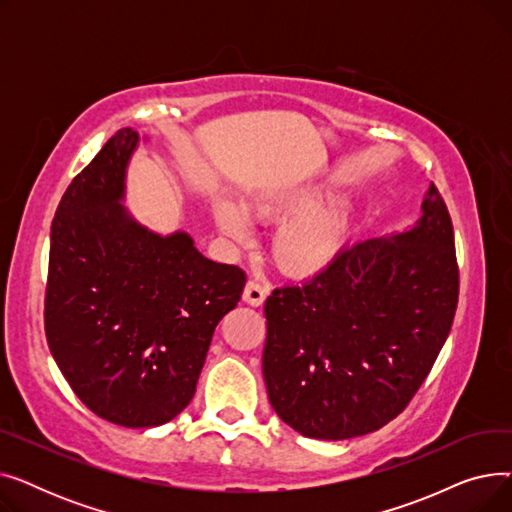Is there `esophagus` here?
Here are the masks:
<instances>
[{"mask_svg": "<svg viewBox=\"0 0 512 512\" xmlns=\"http://www.w3.org/2000/svg\"><path fill=\"white\" fill-rule=\"evenodd\" d=\"M267 292H270L267 290V286H263L257 280H249L245 286V292H242V301L253 305V307H261L267 299Z\"/></svg>", "mask_w": 512, "mask_h": 512, "instance_id": "obj_1", "label": "esophagus"}]
</instances>
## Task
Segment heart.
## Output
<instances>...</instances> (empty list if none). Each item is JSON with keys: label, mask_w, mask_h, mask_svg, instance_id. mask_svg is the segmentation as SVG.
<instances>
[{"label": "heart", "mask_w": 512, "mask_h": 512, "mask_svg": "<svg viewBox=\"0 0 512 512\" xmlns=\"http://www.w3.org/2000/svg\"><path fill=\"white\" fill-rule=\"evenodd\" d=\"M328 197L326 188L297 186L274 188L247 199L245 207L255 218L286 220L272 238V257L284 274L309 278L324 272L351 238L353 218L346 207L319 209ZM213 218L226 236L247 238V222L228 199H215Z\"/></svg>", "instance_id": "1"}]
</instances>
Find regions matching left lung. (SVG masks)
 Here are the masks:
<instances>
[{
	"mask_svg": "<svg viewBox=\"0 0 512 512\" xmlns=\"http://www.w3.org/2000/svg\"><path fill=\"white\" fill-rule=\"evenodd\" d=\"M421 220L346 247L265 301L263 380L278 417L305 438L348 440L407 409L459 303L448 207L432 182Z\"/></svg>",
	"mask_w": 512,
	"mask_h": 512,
	"instance_id": "obj_1",
	"label": "left lung"
}]
</instances>
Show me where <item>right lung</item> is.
<instances>
[{
  "label": "right lung",
  "instance_id": "1",
  "mask_svg": "<svg viewBox=\"0 0 512 512\" xmlns=\"http://www.w3.org/2000/svg\"><path fill=\"white\" fill-rule=\"evenodd\" d=\"M139 134L120 128L80 172L51 222L45 336L74 394L122 427L172 421L193 400L220 319L247 274L161 236L124 209Z\"/></svg>",
  "mask_w": 512,
  "mask_h": 512
}]
</instances>
